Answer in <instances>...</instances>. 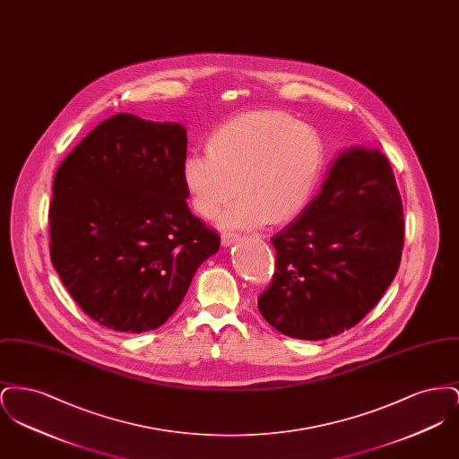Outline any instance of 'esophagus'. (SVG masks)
Listing matches in <instances>:
<instances>
[{"mask_svg": "<svg viewBox=\"0 0 459 459\" xmlns=\"http://www.w3.org/2000/svg\"><path fill=\"white\" fill-rule=\"evenodd\" d=\"M238 238H239L238 232L225 230V232H221V244H223V246H230V244H234V242L238 240Z\"/></svg>", "mask_w": 459, "mask_h": 459, "instance_id": "esophagus-1", "label": "esophagus"}]
</instances>
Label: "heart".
I'll list each match as a JSON object with an SVG mask.
<instances>
[{"label": "heart", "mask_w": 459, "mask_h": 459, "mask_svg": "<svg viewBox=\"0 0 459 459\" xmlns=\"http://www.w3.org/2000/svg\"><path fill=\"white\" fill-rule=\"evenodd\" d=\"M325 148L313 127L279 109L239 113L210 134L206 154L184 160L182 182L203 219L223 227L285 225L305 212L324 172Z\"/></svg>", "instance_id": "obj_1"}]
</instances>
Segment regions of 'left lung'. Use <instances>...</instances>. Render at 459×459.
Returning <instances> with one entry per match:
<instances>
[{
  "label": "left lung",
  "instance_id": "8db88e82",
  "mask_svg": "<svg viewBox=\"0 0 459 459\" xmlns=\"http://www.w3.org/2000/svg\"><path fill=\"white\" fill-rule=\"evenodd\" d=\"M275 272L258 298L284 335L320 341L358 325L397 273L403 201L378 150L341 154L322 191L273 238Z\"/></svg>",
  "mask_w": 459,
  "mask_h": 459
}]
</instances>
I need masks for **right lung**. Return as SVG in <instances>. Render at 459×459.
Returning a JSON list of instances; mask_svg holds the SVG:
<instances>
[{
    "instance_id": "add662e5",
    "label": "right lung",
    "mask_w": 459,
    "mask_h": 459,
    "mask_svg": "<svg viewBox=\"0 0 459 459\" xmlns=\"http://www.w3.org/2000/svg\"><path fill=\"white\" fill-rule=\"evenodd\" d=\"M187 132L117 113L66 154L53 180L49 255L82 311L141 333L180 306L219 234L189 212Z\"/></svg>"
}]
</instances>
